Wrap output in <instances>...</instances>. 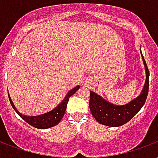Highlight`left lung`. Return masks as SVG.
Wrapping results in <instances>:
<instances>
[{
	"label": "left lung",
	"mask_w": 158,
	"mask_h": 158,
	"mask_svg": "<svg viewBox=\"0 0 158 158\" xmlns=\"http://www.w3.org/2000/svg\"><path fill=\"white\" fill-rule=\"evenodd\" d=\"M142 57L146 69V81L143 91L138 98L134 99L127 105L118 106L105 101L101 96L90 90L89 106L92 115L98 123L110 127L123 125L132 119L143 106L148 93L149 71L143 55Z\"/></svg>",
	"instance_id": "left-lung-1"
}]
</instances>
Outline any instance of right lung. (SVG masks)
Here are the masks:
<instances>
[{"label":"right lung","mask_w":158,"mask_h":158,"mask_svg":"<svg viewBox=\"0 0 158 158\" xmlns=\"http://www.w3.org/2000/svg\"><path fill=\"white\" fill-rule=\"evenodd\" d=\"M79 88H80V86L77 85V86L73 88V90H71L68 93V95L66 96L65 99L62 101V102H61L59 106H57L54 110H52L50 112H48V113L44 114H41V115L39 116H26L24 115V114H21L19 111L17 110L16 108L15 107L14 104L12 102L9 94H8V96H9L10 102V105L12 106L13 109L26 123H28L29 124L33 126V127H35L36 129H48V128H51V127L57 125V123L61 121V119H62L63 115H64V114H65L67 106H68V102L69 101V97L73 96V94Z\"/></svg>","instance_id":"obj_1"}]
</instances>
